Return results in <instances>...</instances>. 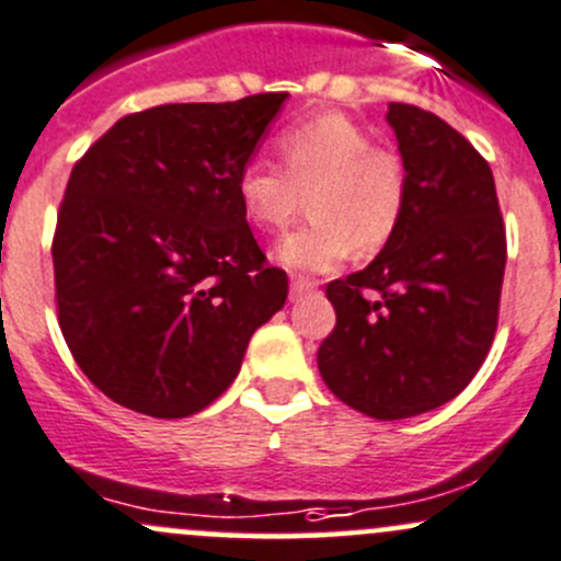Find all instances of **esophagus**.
Wrapping results in <instances>:
<instances>
[{
    "label": "esophagus",
    "instance_id": "obj_1",
    "mask_svg": "<svg viewBox=\"0 0 561 561\" xmlns=\"http://www.w3.org/2000/svg\"><path fill=\"white\" fill-rule=\"evenodd\" d=\"M317 287V282L314 279H309V276H293V282H290V298L293 300H298V298H304L306 293H311Z\"/></svg>",
    "mask_w": 561,
    "mask_h": 561
}]
</instances>
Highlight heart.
<instances>
[{"label":"heart","instance_id":"heart-1","mask_svg":"<svg viewBox=\"0 0 561 561\" xmlns=\"http://www.w3.org/2000/svg\"><path fill=\"white\" fill-rule=\"evenodd\" d=\"M282 163L250 158L236 193L250 222L282 231L309 196L311 220L287 233L279 261L298 271H328L355 250L381 252L398 233L409 206V172L398 152L374 147L344 115H317L276 139Z\"/></svg>","mask_w":561,"mask_h":561}]
</instances>
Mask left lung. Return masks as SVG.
I'll return each mask as SVG.
<instances>
[{"instance_id":"obj_1","label":"left lung","mask_w":561,"mask_h":561,"mask_svg":"<svg viewBox=\"0 0 561 561\" xmlns=\"http://www.w3.org/2000/svg\"><path fill=\"white\" fill-rule=\"evenodd\" d=\"M387 121L409 172V206L368 268L325 287L335 328L317 365L359 414L405 420L457 398L479 374L508 247L481 152L414 104L392 102Z\"/></svg>"}]
</instances>
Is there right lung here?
Segmentation results:
<instances>
[{
  "label": "right lung",
  "instance_id": "obj_1",
  "mask_svg": "<svg viewBox=\"0 0 561 561\" xmlns=\"http://www.w3.org/2000/svg\"><path fill=\"white\" fill-rule=\"evenodd\" d=\"M285 99L134 112L75 163L53 233L58 325L117 405L156 420L206 409L285 306L287 274L236 193Z\"/></svg>",
  "mask_w": 561,
  "mask_h": 561
}]
</instances>
